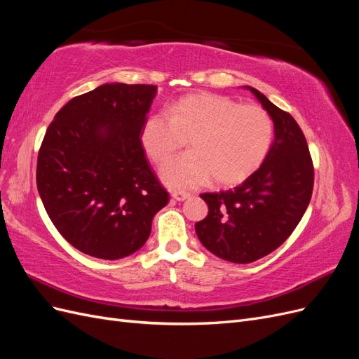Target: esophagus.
I'll return each mask as SVG.
<instances>
[{"mask_svg": "<svg viewBox=\"0 0 359 359\" xmlns=\"http://www.w3.org/2000/svg\"><path fill=\"white\" fill-rule=\"evenodd\" d=\"M172 198L175 199V201H186V199H189L190 198V193H187V191H182V190H175V191H172Z\"/></svg>", "mask_w": 359, "mask_h": 359, "instance_id": "34e87169", "label": "esophagus"}]
</instances>
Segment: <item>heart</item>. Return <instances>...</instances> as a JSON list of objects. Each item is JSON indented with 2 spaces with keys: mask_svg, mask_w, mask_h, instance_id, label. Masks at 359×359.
Masks as SVG:
<instances>
[{
  "mask_svg": "<svg viewBox=\"0 0 359 359\" xmlns=\"http://www.w3.org/2000/svg\"><path fill=\"white\" fill-rule=\"evenodd\" d=\"M168 114L149 115L139 140L160 165L182 145V136H190L193 151L170 158L160 170L173 189L199 186L211 175L219 184L241 182L260 168L273 142V119L259 104L198 93L169 104Z\"/></svg>",
  "mask_w": 359,
  "mask_h": 359,
  "instance_id": "1",
  "label": "heart"
}]
</instances>
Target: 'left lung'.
Listing matches in <instances>:
<instances>
[{
	"instance_id": "obj_1",
	"label": "left lung",
	"mask_w": 359,
	"mask_h": 359,
	"mask_svg": "<svg viewBox=\"0 0 359 359\" xmlns=\"http://www.w3.org/2000/svg\"><path fill=\"white\" fill-rule=\"evenodd\" d=\"M274 121V142L260 168L243 184L202 193L208 215L194 224L203 247L233 264H250L283 244L311 199L314 169L309 145L293 116L245 86Z\"/></svg>"
}]
</instances>
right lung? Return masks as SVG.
Instances as JSON below:
<instances>
[{"label": "right lung", "instance_id": "1", "mask_svg": "<svg viewBox=\"0 0 359 359\" xmlns=\"http://www.w3.org/2000/svg\"><path fill=\"white\" fill-rule=\"evenodd\" d=\"M156 85L104 83L64 104L37 158V190L58 232L93 257L137 252L169 202L140 145Z\"/></svg>", "mask_w": 359, "mask_h": 359}]
</instances>
